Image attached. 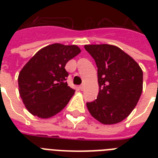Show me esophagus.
I'll return each mask as SVG.
<instances>
[{"instance_id":"obj_1","label":"esophagus","mask_w":158,"mask_h":158,"mask_svg":"<svg viewBox=\"0 0 158 158\" xmlns=\"http://www.w3.org/2000/svg\"><path fill=\"white\" fill-rule=\"evenodd\" d=\"M79 89H80V90H84V84H82V85H80V86H79Z\"/></svg>"}]
</instances>
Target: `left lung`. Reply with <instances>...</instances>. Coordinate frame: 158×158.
Returning a JSON list of instances; mask_svg holds the SVG:
<instances>
[{"label": "left lung", "mask_w": 158, "mask_h": 158, "mask_svg": "<svg viewBox=\"0 0 158 158\" xmlns=\"http://www.w3.org/2000/svg\"><path fill=\"white\" fill-rule=\"evenodd\" d=\"M98 66L99 93L95 101L87 102L94 118L103 125L125 120L142 94L143 70L132 57L116 46H84Z\"/></svg>", "instance_id": "1"}]
</instances>
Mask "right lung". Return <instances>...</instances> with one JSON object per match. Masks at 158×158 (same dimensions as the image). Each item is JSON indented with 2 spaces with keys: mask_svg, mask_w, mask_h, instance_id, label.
I'll return each mask as SVG.
<instances>
[{
  "mask_svg": "<svg viewBox=\"0 0 158 158\" xmlns=\"http://www.w3.org/2000/svg\"><path fill=\"white\" fill-rule=\"evenodd\" d=\"M81 52L76 45L54 43L28 60L18 77L19 92L27 110L42 119L52 117L68 104L74 90L65 82L69 60Z\"/></svg>",
  "mask_w": 158,
  "mask_h": 158,
  "instance_id": "right-lung-1",
  "label": "right lung"
}]
</instances>
